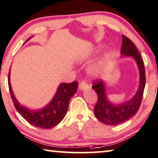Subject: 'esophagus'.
I'll return each mask as SVG.
<instances>
[{
    "label": "esophagus",
    "instance_id": "esophagus-1",
    "mask_svg": "<svg viewBox=\"0 0 158 158\" xmlns=\"http://www.w3.org/2000/svg\"><path fill=\"white\" fill-rule=\"evenodd\" d=\"M88 84H86V82L84 81V80H82L79 84V88L81 89V90H85V89H88Z\"/></svg>",
    "mask_w": 158,
    "mask_h": 158
}]
</instances>
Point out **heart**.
<instances>
[{
	"label": "heart",
	"instance_id": "obj_1",
	"mask_svg": "<svg viewBox=\"0 0 158 158\" xmlns=\"http://www.w3.org/2000/svg\"><path fill=\"white\" fill-rule=\"evenodd\" d=\"M89 73H90V74H91V75H95V74H96V71L94 69H92V70H91L90 72H89Z\"/></svg>",
	"mask_w": 158,
	"mask_h": 158
}]
</instances>
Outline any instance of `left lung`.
Returning <instances> with one entry per match:
<instances>
[{
    "instance_id": "1",
    "label": "left lung",
    "mask_w": 158,
    "mask_h": 158,
    "mask_svg": "<svg viewBox=\"0 0 158 158\" xmlns=\"http://www.w3.org/2000/svg\"><path fill=\"white\" fill-rule=\"evenodd\" d=\"M122 39L121 55L131 56L135 60L140 71V84L137 93L133 98L121 104L115 105L108 100L103 81L97 79L93 82L92 88L98 96L97 102L94 107V114L101 122L110 126L123 123L135 116L142 102L145 86V67L139 52L128 37L122 35Z\"/></svg>"
}]
</instances>
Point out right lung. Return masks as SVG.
Segmentation results:
<instances>
[{"label": "right lung", "instance_id": "right-lung-1", "mask_svg": "<svg viewBox=\"0 0 158 158\" xmlns=\"http://www.w3.org/2000/svg\"><path fill=\"white\" fill-rule=\"evenodd\" d=\"M8 86L13 104L19 114L32 126L49 129L56 126L64 118L69 107L70 98L77 92L78 82L75 81L72 83L60 84L51 102L43 109L37 110L28 109L18 103L11 89L10 72L8 74Z\"/></svg>", "mask_w": 158, "mask_h": 158}]
</instances>
